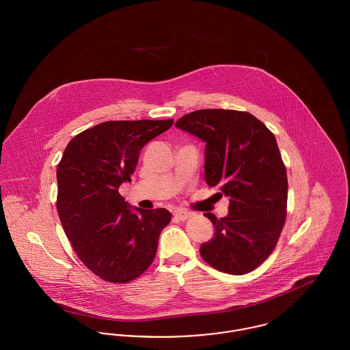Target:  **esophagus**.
I'll list each match as a JSON object with an SVG mask.
<instances>
[{
    "instance_id": "esophagus-1",
    "label": "esophagus",
    "mask_w": 350,
    "mask_h": 350,
    "mask_svg": "<svg viewBox=\"0 0 350 350\" xmlns=\"http://www.w3.org/2000/svg\"><path fill=\"white\" fill-rule=\"evenodd\" d=\"M173 215H174L176 219H178V220H187L189 217H193V214H191V213H189V211H183V210H178V211H176Z\"/></svg>"
}]
</instances>
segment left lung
I'll return each mask as SVG.
<instances>
[{
  "label": "left lung",
  "mask_w": 350,
  "mask_h": 350,
  "mask_svg": "<svg viewBox=\"0 0 350 350\" xmlns=\"http://www.w3.org/2000/svg\"><path fill=\"white\" fill-rule=\"evenodd\" d=\"M176 127L206 142V183L230 197L227 217L204 214L215 236L200 256L223 273L247 274L271 254L286 220L287 174L277 140L261 120L237 110H197Z\"/></svg>",
  "instance_id": "obj_1"
}]
</instances>
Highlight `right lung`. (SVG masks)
I'll return each mask as SVG.
<instances>
[{"label":"right lung","instance_id":"obj_1","mask_svg":"<svg viewBox=\"0 0 350 350\" xmlns=\"http://www.w3.org/2000/svg\"><path fill=\"white\" fill-rule=\"evenodd\" d=\"M167 120H109L76 135L57 164L56 208L77 257L103 281L127 283L150 267L165 208L133 211L119 194L140 150L169 130Z\"/></svg>","mask_w":350,"mask_h":350}]
</instances>
